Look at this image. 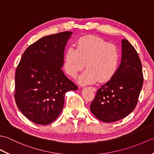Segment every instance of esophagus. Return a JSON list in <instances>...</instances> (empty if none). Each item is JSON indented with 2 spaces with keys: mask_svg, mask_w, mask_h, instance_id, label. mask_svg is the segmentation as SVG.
<instances>
[{
  "mask_svg": "<svg viewBox=\"0 0 154 154\" xmlns=\"http://www.w3.org/2000/svg\"><path fill=\"white\" fill-rule=\"evenodd\" d=\"M89 89H91V91H94V92H95V91H97L96 88H94V87H89Z\"/></svg>",
  "mask_w": 154,
  "mask_h": 154,
  "instance_id": "1",
  "label": "esophagus"
}]
</instances>
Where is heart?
<instances>
[{"label": "heart", "instance_id": "b5f03b06", "mask_svg": "<svg viewBox=\"0 0 154 154\" xmlns=\"http://www.w3.org/2000/svg\"><path fill=\"white\" fill-rule=\"evenodd\" d=\"M120 54L116 46L94 35L80 38L77 46L71 45L65 54L64 69L72 77H76L84 68L87 69L81 75L79 82L89 85L97 82H107L118 71Z\"/></svg>", "mask_w": 154, "mask_h": 154}]
</instances>
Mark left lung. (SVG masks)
<instances>
[{
  "instance_id": "left-lung-1",
  "label": "left lung",
  "mask_w": 154,
  "mask_h": 154,
  "mask_svg": "<svg viewBox=\"0 0 154 154\" xmlns=\"http://www.w3.org/2000/svg\"><path fill=\"white\" fill-rule=\"evenodd\" d=\"M143 82L139 55L133 45L123 39L119 69L112 79L97 91L91 104V111L97 119L104 122L124 119L135 109Z\"/></svg>"
}]
</instances>
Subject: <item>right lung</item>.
Returning <instances> with one entry per match:
<instances>
[{
  "label": "right lung",
  "mask_w": 154,
  "mask_h": 154,
  "mask_svg": "<svg viewBox=\"0 0 154 154\" xmlns=\"http://www.w3.org/2000/svg\"><path fill=\"white\" fill-rule=\"evenodd\" d=\"M71 34L63 32L40 38L25 50L16 68V105L35 124L54 122L63 108L65 94L78 89L61 70Z\"/></svg>",
  "instance_id": "1"
}]
</instances>
